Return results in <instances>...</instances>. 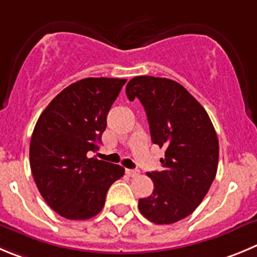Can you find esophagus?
<instances>
[{
	"mask_svg": "<svg viewBox=\"0 0 257 257\" xmlns=\"http://www.w3.org/2000/svg\"><path fill=\"white\" fill-rule=\"evenodd\" d=\"M125 174L128 175V176H131V177H136V176H138V175H140V171H138V170H129V169H126L125 170Z\"/></svg>",
	"mask_w": 257,
	"mask_h": 257,
	"instance_id": "obj_1",
	"label": "esophagus"
}]
</instances>
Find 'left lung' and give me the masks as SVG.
Listing matches in <instances>:
<instances>
[{
    "label": "left lung",
    "instance_id": "8db88e82",
    "mask_svg": "<svg viewBox=\"0 0 257 257\" xmlns=\"http://www.w3.org/2000/svg\"><path fill=\"white\" fill-rule=\"evenodd\" d=\"M142 102L155 145L165 148L162 171L147 172L152 195L140 199L143 217L171 224L190 215L207 195L218 169L219 143L205 109L184 86L169 78L138 76L125 88Z\"/></svg>",
    "mask_w": 257,
    "mask_h": 257
}]
</instances>
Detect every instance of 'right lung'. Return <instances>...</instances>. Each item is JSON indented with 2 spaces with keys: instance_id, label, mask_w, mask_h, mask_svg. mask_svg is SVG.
Here are the masks:
<instances>
[{
  "instance_id": "obj_1",
  "label": "right lung",
  "mask_w": 257,
  "mask_h": 257,
  "mask_svg": "<svg viewBox=\"0 0 257 257\" xmlns=\"http://www.w3.org/2000/svg\"><path fill=\"white\" fill-rule=\"evenodd\" d=\"M126 80L90 77L59 92L35 124L30 141L33 177L47 204L61 217L90 219L104 208L119 165L90 157L99 150L106 116Z\"/></svg>"
}]
</instances>
